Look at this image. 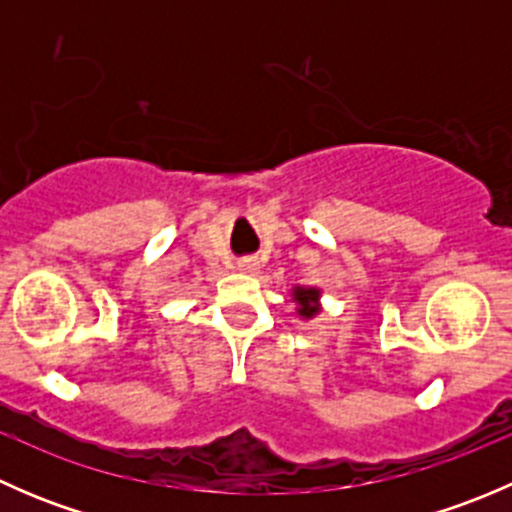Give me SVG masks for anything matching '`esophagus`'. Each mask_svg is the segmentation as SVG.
<instances>
[{
    "mask_svg": "<svg viewBox=\"0 0 512 512\" xmlns=\"http://www.w3.org/2000/svg\"><path fill=\"white\" fill-rule=\"evenodd\" d=\"M237 267H240L242 272H257V262L255 260H240V262H237Z\"/></svg>",
    "mask_w": 512,
    "mask_h": 512,
    "instance_id": "obj_1",
    "label": "esophagus"
}]
</instances>
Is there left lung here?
<instances>
[{
  "label": "left lung",
  "instance_id": "left-lung-1",
  "mask_svg": "<svg viewBox=\"0 0 512 512\" xmlns=\"http://www.w3.org/2000/svg\"><path fill=\"white\" fill-rule=\"evenodd\" d=\"M292 299L297 302V314L307 322V319H314L319 312H322V289L317 287H294Z\"/></svg>",
  "mask_w": 512,
  "mask_h": 512
}]
</instances>
